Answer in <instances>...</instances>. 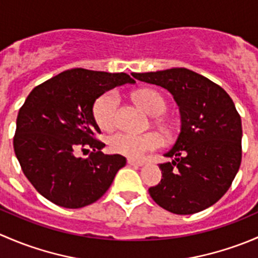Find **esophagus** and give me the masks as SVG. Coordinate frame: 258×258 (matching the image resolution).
<instances>
[{"mask_svg":"<svg viewBox=\"0 0 258 258\" xmlns=\"http://www.w3.org/2000/svg\"><path fill=\"white\" fill-rule=\"evenodd\" d=\"M127 163H128L130 166H144L145 165V163L141 162V161L132 160V158H128V160H127Z\"/></svg>","mask_w":258,"mask_h":258,"instance_id":"34e87169","label":"esophagus"}]
</instances>
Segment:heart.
Returning <instances> with one entry per match:
<instances>
[{
    "instance_id": "b5f03b06",
    "label": "heart",
    "mask_w": 258,
    "mask_h": 258,
    "mask_svg": "<svg viewBox=\"0 0 258 258\" xmlns=\"http://www.w3.org/2000/svg\"><path fill=\"white\" fill-rule=\"evenodd\" d=\"M136 102L151 116H160L166 111V101L160 92L152 88H142L134 95ZM118 100L114 92H106L96 100L93 105V117L102 130L113 128L117 123ZM166 136L171 135V128L163 122H158ZM110 150L114 153L131 158H142L147 152L155 151L162 146V137L156 132L131 134L117 132L108 139Z\"/></svg>"
}]
</instances>
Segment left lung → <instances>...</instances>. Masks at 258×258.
I'll return each instance as SVG.
<instances>
[{
	"mask_svg": "<svg viewBox=\"0 0 258 258\" xmlns=\"http://www.w3.org/2000/svg\"><path fill=\"white\" fill-rule=\"evenodd\" d=\"M166 88L181 112V132L160 163L162 179L148 189L153 201L176 215L212 206L227 192L242 160V124L232 98L221 86L187 69L132 74Z\"/></svg>",
	"mask_w": 258,
	"mask_h": 258,
	"instance_id": "left-lung-1",
	"label": "left lung"
}]
</instances>
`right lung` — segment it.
Segmentation results:
<instances>
[{
  "label": "right lung",
  "instance_id": "add662e5",
  "mask_svg": "<svg viewBox=\"0 0 258 258\" xmlns=\"http://www.w3.org/2000/svg\"><path fill=\"white\" fill-rule=\"evenodd\" d=\"M135 83L127 74L72 69L36 86L20 108L14 150L22 172L48 201L81 209L106 194L119 168L121 155L101 152L105 144L92 107L101 95ZM92 149L87 159L79 150Z\"/></svg>",
  "mask_w": 258,
  "mask_h": 258
}]
</instances>
